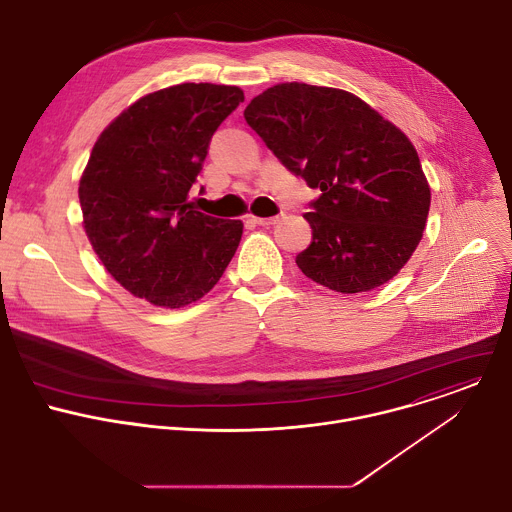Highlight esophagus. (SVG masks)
<instances>
[{"label": "esophagus", "instance_id": "obj_1", "mask_svg": "<svg viewBox=\"0 0 512 512\" xmlns=\"http://www.w3.org/2000/svg\"><path fill=\"white\" fill-rule=\"evenodd\" d=\"M281 216H283V214H279V216H269V218H263V216H251L249 221H251V223H255V225H259V227H271V225H277V223L281 221Z\"/></svg>", "mask_w": 512, "mask_h": 512}]
</instances>
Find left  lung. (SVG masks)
Instances as JSON below:
<instances>
[{"label":"left lung","instance_id":"left-lung-1","mask_svg":"<svg viewBox=\"0 0 512 512\" xmlns=\"http://www.w3.org/2000/svg\"><path fill=\"white\" fill-rule=\"evenodd\" d=\"M277 160L320 196L296 257L312 281L360 294L393 279L417 249L431 192L409 137L356 95L281 83L245 109Z\"/></svg>","mask_w":512,"mask_h":512}]
</instances>
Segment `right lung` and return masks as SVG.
I'll list each match as a JSON object with an SVG mask.
<instances>
[{"label": "right lung", "instance_id": "obj_1", "mask_svg": "<svg viewBox=\"0 0 512 512\" xmlns=\"http://www.w3.org/2000/svg\"><path fill=\"white\" fill-rule=\"evenodd\" d=\"M243 101L239 87L182 83L141 97L99 135L79 184L83 227L135 298L184 308L231 263L243 223L194 210L188 192L212 133Z\"/></svg>", "mask_w": 512, "mask_h": 512}]
</instances>
